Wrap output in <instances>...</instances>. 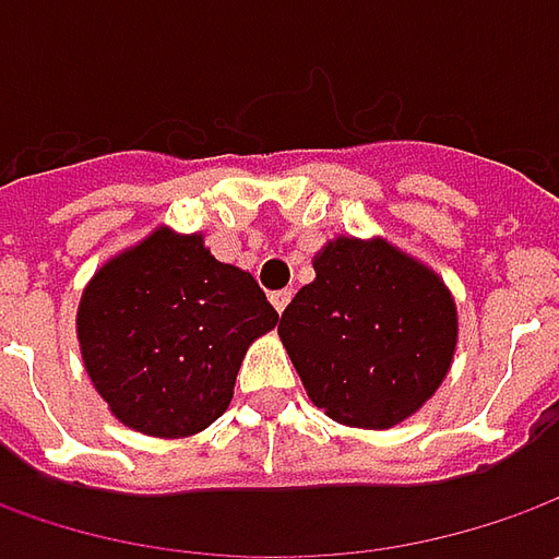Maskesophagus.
Listing matches in <instances>:
<instances>
[{
    "mask_svg": "<svg viewBox=\"0 0 559 559\" xmlns=\"http://www.w3.org/2000/svg\"><path fill=\"white\" fill-rule=\"evenodd\" d=\"M270 301H273V308H276V311L283 313V311H286V305H289V301H292V289L273 292V295H270Z\"/></svg>",
    "mask_w": 559,
    "mask_h": 559,
    "instance_id": "34e87169",
    "label": "esophagus"
}]
</instances>
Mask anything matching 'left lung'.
I'll use <instances>...</instances> for the list:
<instances>
[{
  "instance_id": "1",
  "label": "left lung",
  "mask_w": 559,
  "mask_h": 559,
  "mask_svg": "<svg viewBox=\"0 0 559 559\" xmlns=\"http://www.w3.org/2000/svg\"><path fill=\"white\" fill-rule=\"evenodd\" d=\"M280 320L308 397L357 429H392L436 395L457 348V308L439 273L385 239L338 236L313 258Z\"/></svg>"
}]
</instances>
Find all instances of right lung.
<instances>
[{"mask_svg": "<svg viewBox=\"0 0 559 559\" xmlns=\"http://www.w3.org/2000/svg\"><path fill=\"white\" fill-rule=\"evenodd\" d=\"M276 320L251 273L217 261L199 233L164 226L90 280L76 338L96 392L123 426L186 439L229 407L248 345Z\"/></svg>", "mask_w": 559, "mask_h": 559, "instance_id": "right-lung-1", "label": "right lung"}]
</instances>
